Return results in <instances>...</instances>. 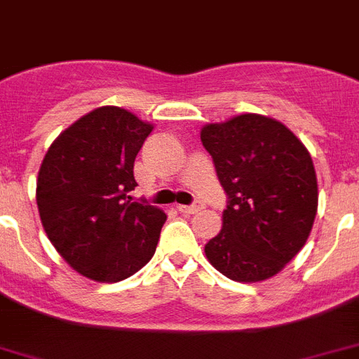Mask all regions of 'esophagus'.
<instances>
[{
  "label": "esophagus",
  "mask_w": 359,
  "mask_h": 359,
  "mask_svg": "<svg viewBox=\"0 0 359 359\" xmlns=\"http://www.w3.org/2000/svg\"><path fill=\"white\" fill-rule=\"evenodd\" d=\"M177 208H179V212H182V214H196L203 208V203L196 201L194 205H179Z\"/></svg>",
  "instance_id": "obj_1"
}]
</instances>
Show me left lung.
<instances>
[{"instance_id":"obj_1","label":"left lung","mask_w":359,"mask_h":359,"mask_svg":"<svg viewBox=\"0 0 359 359\" xmlns=\"http://www.w3.org/2000/svg\"><path fill=\"white\" fill-rule=\"evenodd\" d=\"M201 141L227 194L207 259L233 281L272 278L304 248L317 216L311 154L285 124L255 114L207 124Z\"/></svg>"}]
</instances>
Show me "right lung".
Wrapping results in <instances>:
<instances>
[{
  "label": "right lung",
  "mask_w": 359,
  "mask_h": 359,
  "mask_svg": "<svg viewBox=\"0 0 359 359\" xmlns=\"http://www.w3.org/2000/svg\"><path fill=\"white\" fill-rule=\"evenodd\" d=\"M152 132L126 109H93L53 141L36 180L48 238L76 272L95 281L130 278L156 251L165 214L128 196L134 162Z\"/></svg>",
  "instance_id": "1"
}]
</instances>
